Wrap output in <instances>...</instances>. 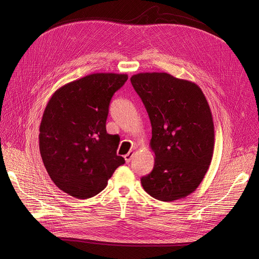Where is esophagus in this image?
I'll return each instance as SVG.
<instances>
[{"label": "esophagus", "mask_w": 259, "mask_h": 259, "mask_svg": "<svg viewBox=\"0 0 259 259\" xmlns=\"http://www.w3.org/2000/svg\"><path fill=\"white\" fill-rule=\"evenodd\" d=\"M133 154H134V152L133 151H129L124 157H125V160H126V162L128 164V162H130V160L132 159V157H133Z\"/></svg>", "instance_id": "obj_1"}]
</instances>
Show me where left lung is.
Instances as JSON below:
<instances>
[{"mask_svg":"<svg viewBox=\"0 0 259 259\" xmlns=\"http://www.w3.org/2000/svg\"><path fill=\"white\" fill-rule=\"evenodd\" d=\"M130 79L150 118L155 154L142 186L161 201L184 198L195 191L212 160L214 124L205 94L193 81L166 72L138 73Z\"/></svg>","mask_w":259,"mask_h":259,"instance_id":"1","label":"left lung"}]
</instances>
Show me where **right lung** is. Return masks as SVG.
I'll list each match as a JSON object with an SVG mask.
<instances>
[{"mask_svg": "<svg viewBox=\"0 0 259 259\" xmlns=\"http://www.w3.org/2000/svg\"><path fill=\"white\" fill-rule=\"evenodd\" d=\"M127 79V74L92 73L50 98L39 125V152L51 181L68 195L99 194L125 162L116 155L119 140L107 133L106 120L113 94Z\"/></svg>", "mask_w": 259, "mask_h": 259, "instance_id": "1", "label": "right lung"}]
</instances>
